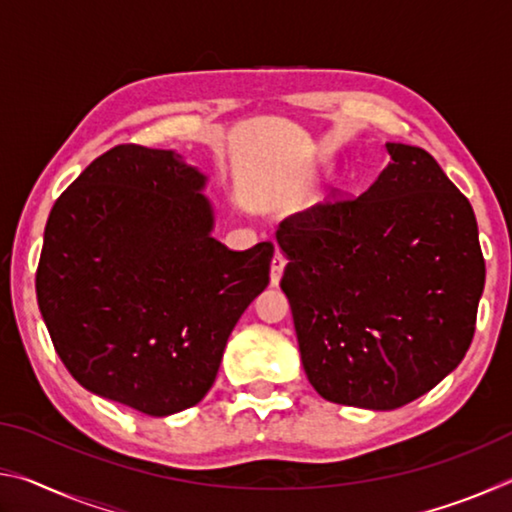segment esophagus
Masks as SVG:
<instances>
[{"instance_id": "obj_1", "label": "esophagus", "mask_w": 512, "mask_h": 512, "mask_svg": "<svg viewBox=\"0 0 512 512\" xmlns=\"http://www.w3.org/2000/svg\"><path fill=\"white\" fill-rule=\"evenodd\" d=\"M284 266H287V257H284L280 250H277V253L273 255V262H271V284H273V287L282 280Z\"/></svg>"}]
</instances>
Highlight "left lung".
<instances>
[{
    "mask_svg": "<svg viewBox=\"0 0 512 512\" xmlns=\"http://www.w3.org/2000/svg\"><path fill=\"white\" fill-rule=\"evenodd\" d=\"M386 151L391 162L366 192L275 232L309 384L372 411L418 400L463 361L485 284L470 201L424 149Z\"/></svg>",
    "mask_w": 512,
    "mask_h": 512,
    "instance_id": "left-lung-1",
    "label": "left lung"
}]
</instances>
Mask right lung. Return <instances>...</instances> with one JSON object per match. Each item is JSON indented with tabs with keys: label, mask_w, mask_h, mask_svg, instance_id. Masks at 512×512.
<instances>
[{
	"label": "right lung",
	"mask_w": 512,
	"mask_h": 512,
	"mask_svg": "<svg viewBox=\"0 0 512 512\" xmlns=\"http://www.w3.org/2000/svg\"><path fill=\"white\" fill-rule=\"evenodd\" d=\"M207 176L176 151L119 144L51 207L42 320L83 388L155 418L210 391L228 336L271 273L273 244L212 237Z\"/></svg>",
	"instance_id": "1"
}]
</instances>
